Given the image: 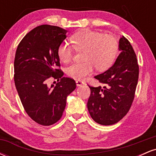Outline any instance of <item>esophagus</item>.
<instances>
[{"label": "esophagus", "instance_id": "obj_1", "mask_svg": "<svg viewBox=\"0 0 156 156\" xmlns=\"http://www.w3.org/2000/svg\"><path fill=\"white\" fill-rule=\"evenodd\" d=\"M83 84H84V82L82 81V80H76L77 87H80V86H82Z\"/></svg>", "mask_w": 156, "mask_h": 156}]
</instances>
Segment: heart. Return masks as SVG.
<instances>
[{"instance_id": "heart-1", "label": "heart", "mask_w": 156, "mask_h": 156, "mask_svg": "<svg viewBox=\"0 0 156 156\" xmlns=\"http://www.w3.org/2000/svg\"><path fill=\"white\" fill-rule=\"evenodd\" d=\"M73 45L64 42L58 46L57 54L64 63L72 60L75 50L83 51V62L74 63L66 69L69 77L76 80H82L98 69L100 72L107 70L115 62L119 53V42L112 34H103L99 31L80 30L72 36Z\"/></svg>"}]
</instances>
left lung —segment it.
Masks as SVG:
<instances>
[{
  "label": "left lung",
  "mask_w": 156,
  "mask_h": 156,
  "mask_svg": "<svg viewBox=\"0 0 156 156\" xmlns=\"http://www.w3.org/2000/svg\"><path fill=\"white\" fill-rule=\"evenodd\" d=\"M121 51L114 65L94 76L101 87L89 86L91 90L87 103L89 114L98 124L111 125L122 119L130 110L139 79V65L133 48L125 37L119 42Z\"/></svg>",
  "instance_id": "8db88e82"
}]
</instances>
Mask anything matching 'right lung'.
Wrapping results in <instances>:
<instances>
[{
    "label": "right lung",
    "instance_id": "right-lung-1",
    "mask_svg": "<svg viewBox=\"0 0 156 156\" xmlns=\"http://www.w3.org/2000/svg\"><path fill=\"white\" fill-rule=\"evenodd\" d=\"M67 31L58 26L42 25L28 32L15 53L14 79L20 99L28 115L39 125L48 126L62 117L67 96L76 88L70 78L63 77L57 54ZM57 78L48 87L47 79Z\"/></svg>",
    "mask_w": 156,
    "mask_h": 156
}]
</instances>
